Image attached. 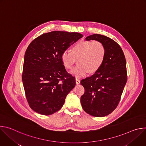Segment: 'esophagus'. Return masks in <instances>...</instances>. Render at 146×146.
<instances>
[{
  "mask_svg": "<svg viewBox=\"0 0 146 146\" xmlns=\"http://www.w3.org/2000/svg\"><path fill=\"white\" fill-rule=\"evenodd\" d=\"M76 84H77V85L79 84L80 83V80L78 78H76Z\"/></svg>",
  "mask_w": 146,
  "mask_h": 146,
  "instance_id": "obj_1",
  "label": "esophagus"
}]
</instances>
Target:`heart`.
Listing matches in <instances>:
<instances>
[{
  "instance_id": "b5f03b06",
  "label": "heart",
  "mask_w": 146,
  "mask_h": 146,
  "mask_svg": "<svg viewBox=\"0 0 146 146\" xmlns=\"http://www.w3.org/2000/svg\"><path fill=\"white\" fill-rule=\"evenodd\" d=\"M105 54V47L100 41L82 40L73 47L72 52L68 51L62 52L60 58L67 69H72L76 59H78V65L70 73L79 77L86 76L89 72L91 73L96 72L102 66Z\"/></svg>"
}]
</instances>
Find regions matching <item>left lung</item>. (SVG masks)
<instances>
[{"mask_svg": "<svg viewBox=\"0 0 146 146\" xmlns=\"http://www.w3.org/2000/svg\"><path fill=\"white\" fill-rule=\"evenodd\" d=\"M95 40L106 49L104 61L94 74L81 81L85 92L81 96L84 110L91 115L105 117L118 106L127 81L126 59L121 47L110 38L99 34L87 36Z\"/></svg>", "mask_w": 146, "mask_h": 146, "instance_id": "8db88e82", "label": "left lung"}]
</instances>
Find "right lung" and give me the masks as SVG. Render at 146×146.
I'll use <instances>...</instances> for the list:
<instances>
[{"instance_id":"right-lung-1","label":"right lung","mask_w":146,"mask_h":146,"mask_svg":"<svg viewBox=\"0 0 146 146\" xmlns=\"http://www.w3.org/2000/svg\"><path fill=\"white\" fill-rule=\"evenodd\" d=\"M82 37L77 32L52 31L41 35L29 45L22 78L29 105L35 112L51 115L63 106L76 80L62 64L61 54Z\"/></svg>"}]
</instances>
